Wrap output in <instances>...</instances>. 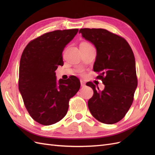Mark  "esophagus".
Wrapping results in <instances>:
<instances>
[{"mask_svg": "<svg viewBox=\"0 0 155 155\" xmlns=\"http://www.w3.org/2000/svg\"><path fill=\"white\" fill-rule=\"evenodd\" d=\"M80 83H81V87H85V82L83 81V80H81L80 81Z\"/></svg>", "mask_w": 155, "mask_h": 155, "instance_id": "obj_1", "label": "esophagus"}]
</instances>
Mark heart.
<instances>
[{
    "label": "heart",
    "mask_w": 155,
    "mask_h": 155,
    "mask_svg": "<svg viewBox=\"0 0 155 155\" xmlns=\"http://www.w3.org/2000/svg\"><path fill=\"white\" fill-rule=\"evenodd\" d=\"M81 44H83V45H87V46H91L90 44L89 43H81Z\"/></svg>",
    "instance_id": "b5f03b06"
}]
</instances>
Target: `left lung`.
Segmentation results:
<instances>
[{
	"instance_id": "left-lung-1",
	"label": "left lung",
	"mask_w": 155,
	"mask_h": 155,
	"mask_svg": "<svg viewBox=\"0 0 155 155\" xmlns=\"http://www.w3.org/2000/svg\"><path fill=\"white\" fill-rule=\"evenodd\" d=\"M79 33L94 45L96 58L93 70L105 85L103 91L88 82L94 91L88 101L92 115L100 122L113 124L125 116L133 104L138 81L134 54L123 37L101 28H82Z\"/></svg>"
}]
</instances>
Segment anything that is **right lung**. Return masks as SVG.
Returning <instances> with one entry per match:
<instances>
[{
	"instance_id": "add662e5",
	"label": "right lung",
	"mask_w": 155,
	"mask_h": 155,
	"mask_svg": "<svg viewBox=\"0 0 155 155\" xmlns=\"http://www.w3.org/2000/svg\"><path fill=\"white\" fill-rule=\"evenodd\" d=\"M78 30L46 33L30 41L22 54L18 89L28 113L41 125H50L62 120L70 99L80 88L76 76L58 81L55 72L59 65H63V51Z\"/></svg>"
}]
</instances>
